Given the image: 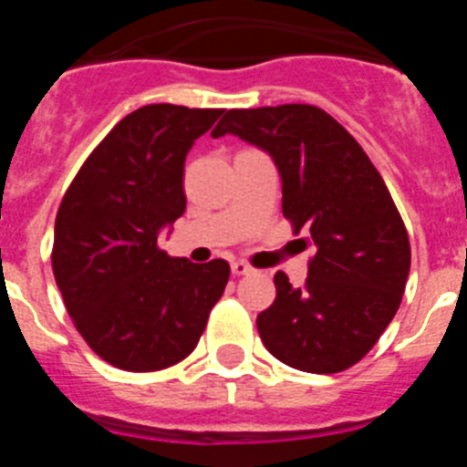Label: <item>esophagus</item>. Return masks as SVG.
Instances as JSON below:
<instances>
[{"mask_svg": "<svg viewBox=\"0 0 467 467\" xmlns=\"http://www.w3.org/2000/svg\"><path fill=\"white\" fill-rule=\"evenodd\" d=\"M231 271H234V275L254 274V269L247 262H234V264H231Z\"/></svg>", "mask_w": 467, "mask_h": 467, "instance_id": "1", "label": "esophagus"}]
</instances>
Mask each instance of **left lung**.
<instances>
[{
	"label": "left lung",
	"mask_w": 467,
	"mask_h": 467,
	"mask_svg": "<svg viewBox=\"0 0 467 467\" xmlns=\"http://www.w3.org/2000/svg\"><path fill=\"white\" fill-rule=\"evenodd\" d=\"M226 133L274 156L285 220L313 247L301 287L274 275L259 337L301 372H344L374 348L402 301L411 247L398 205L358 140L320 107L229 109L213 138Z\"/></svg>",
	"instance_id": "1"
}]
</instances>
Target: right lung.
Returning a JSON list of instances; mask_svg holds the SVG:
<instances>
[{
    "label": "right lung",
    "instance_id": "right-lung-1",
    "mask_svg": "<svg viewBox=\"0 0 467 467\" xmlns=\"http://www.w3.org/2000/svg\"><path fill=\"white\" fill-rule=\"evenodd\" d=\"M224 109L144 105L84 161L56 214L51 264L65 308L95 356L159 372L196 348L229 264H193L159 247L184 213V159Z\"/></svg>",
    "mask_w": 467,
    "mask_h": 467
}]
</instances>
